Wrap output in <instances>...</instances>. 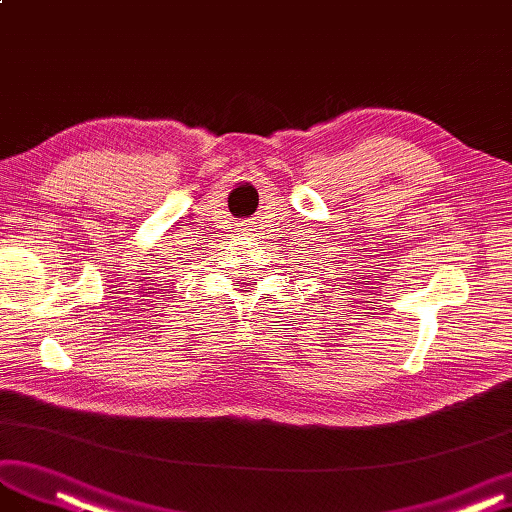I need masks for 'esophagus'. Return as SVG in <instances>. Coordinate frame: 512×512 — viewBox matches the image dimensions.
<instances>
[{
	"instance_id": "1",
	"label": "esophagus",
	"mask_w": 512,
	"mask_h": 512,
	"mask_svg": "<svg viewBox=\"0 0 512 512\" xmlns=\"http://www.w3.org/2000/svg\"><path fill=\"white\" fill-rule=\"evenodd\" d=\"M244 231H246V229H244Z\"/></svg>"
}]
</instances>
